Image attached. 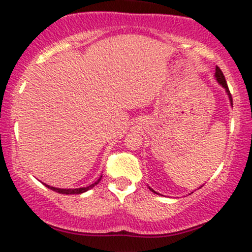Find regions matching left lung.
Returning <instances> with one entry per match:
<instances>
[{"instance_id":"obj_1","label":"left lung","mask_w":252,"mask_h":252,"mask_svg":"<svg viewBox=\"0 0 252 252\" xmlns=\"http://www.w3.org/2000/svg\"><path fill=\"white\" fill-rule=\"evenodd\" d=\"M216 79H217V81L218 83L220 84V85L223 86V88L225 89V91H227V94H228V97H229V100H230V105H233V98H232V95H230V91H229V89H228V85H227V81H225V78H224V75H223V73H222V70L220 69V67H216ZM150 190H151L152 192H155V194H157L156 191H155L154 189H151V188H149Z\"/></svg>"}]
</instances>
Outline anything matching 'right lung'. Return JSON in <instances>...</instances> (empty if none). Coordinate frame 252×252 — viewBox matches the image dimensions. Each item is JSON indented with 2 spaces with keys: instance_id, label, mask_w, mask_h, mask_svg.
Here are the masks:
<instances>
[{
  "instance_id": "right-lung-1",
  "label": "right lung",
  "mask_w": 252,
  "mask_h": 252,
  "mask_svg": "<svg viewBox=\"0 0 252 252\" xmlns=\"http://www.w3.org/2000/svg\"><path fill=\"white\" fill-rule=\"evenodd\" d=\"M101 178H102V175H101V177L98 178V179L96 180V182L94 183V184L89 185V187H86V188H78V189H60V188L50 187V185H46V184H45V185H46L48 189L53 190V191H56V192H60V194H65V195H70V194H83V192L88 191V190L93 189V188L95 187V185H97L98 182H100V180H101Z\"/></svg>"
}]
</instances>
